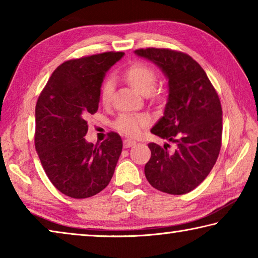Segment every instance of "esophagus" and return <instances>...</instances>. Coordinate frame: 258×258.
<instances>
[{"instance_id": "obj_1", "label": "esophagus", "mask_w": 258, "mask_h": 258, "mask_svg": "<svg viewBox=\"0 0 258 258\" xmlns=\"http://www.w3.org/2000/svg\"><path fill=\"white\" fill-rule=\"evenodd\" d=\"M124 147L125 148H130V147H132V146H134L135 145V143H137V142H135V141H133V140H130V139H125L124 140Z\"/></svg>"}]
</instances>
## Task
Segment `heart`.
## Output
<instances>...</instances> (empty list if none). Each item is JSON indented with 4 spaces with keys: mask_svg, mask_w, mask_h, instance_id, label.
Segmentation results:
<instances>
[{
    "mask_svg": "<svg viewBox=\"0 0 258 258\" xmlns=\"http://www.w3.org/2000/svg\"><path fill=\"white\" fill-rule=\"evenodd\" d=\"M123 76L126 81L132 85L140 93L147 94L154 89L157 80V73L149 64L142 61H134L125 69ZM113 94V81L111 78H106L100 86V101L103 104H108L111 101ZM157 95L158 93L155 92ZM150 116L147 113H130L125 112L118 116L113 126L118 132L127 137H137L143 127L150 123Z\"/></svg>",
    "mask_w": 258,
    "mask_h": 258,
    "instance_id": "heart-1",
    "label": "heart"
}]
</instances>
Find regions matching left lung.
I'll list each match as a JSON object with an SVG mask.
<instances>
[{
  "instance_id": "8db88e82",
  "label": "left lung",
  "mask_w": 258,
  "mask_h": 258,
  "mask_svg": "<svg viewBox=\"0 0 258 258\" xmlns=\"http://www.w3.org/2000/svg\"><path fill=\"white\" fill-rule=\"evenodd\" d=\"M168 78L164 116L151 133L176 145L168 150L150 142L145 166L148 182L161 192L184 195L196 189L215 165L222 146V107L216 90L202 66L189 54L171 49H138Z\"/></svg>"
}]
</instances>
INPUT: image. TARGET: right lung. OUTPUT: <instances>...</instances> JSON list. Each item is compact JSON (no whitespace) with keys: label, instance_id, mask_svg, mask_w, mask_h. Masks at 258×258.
<instances>
[{"label":"right lung","instance_id":"right-lung-1","mask_svg":"<svg viewBox=\"0 0 258 258\" xmlns=\"http://www.w3.org/2000/svg\"><path fill=\"white\" fill-rule=\"evenodd\" d=\"M123 52L82 56L56 67L35 108V148L52 184L83 199L99 194L115 172L123 149L119 134L109 132L100 145L85 141L86 117L98 111L104 74Z\"/></svg>","mask_w":258,"mask_h":258}]
</instances>
